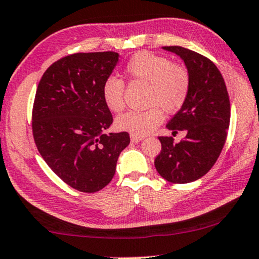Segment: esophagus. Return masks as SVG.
Listing matches in <instances>:
<instances>
[{
  "label": "esophagus",
  "instance_id": "esophagus-1",
  "mask_svg": "<svg viewBox=\"0 0 259 259\" xmlns=\"http://www.w3.org/2000/svg\"><path fill=\"white\" fill-rule=\"evenodd\" d=\"M130 140H132V142H134V143H139V142H141V141H143L144 140V137L143 136H137V135H130Z\"/></svg>",
  "mask_w": 259,
  "mask_h": 259
}]
</instances>
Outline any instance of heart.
<instances>
[{"label":"heart","instance_id":"b5f03b06","mask_svg":"<svg viewBox=\"0 0 259 259\" xmlns=\"http://www.w3.org/2000/svg\"><path fill=\"white\" fill-rule=\"evenodd\" d=\"M126 73L134 80L149 84L148 102L160 105L167 112L178 111L187 98L189 91L187 71L179 65L171 64L167 58L142 52L129 60ZM102 92L105 104L111 111L119 112L123 110L124 84L120 79L109 77L103 84ZM157 105L147 110L123 113L116 120L117 127L133 135H148L163 119V113Z\"/></svg>","mask_w":259,"mask_h":259}]
</instances>
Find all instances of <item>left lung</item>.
<instances>
[{
    "label": "left lung",
    "instance_id": "obj_1",
    "mask_svg": "<svg viewBox=\"0 0 259 259\" xmlns=\"http://www.w3.org/2000/svg\"><path fill=\"white\" fill-rule=\"evenodd\" d=\"M185 63L189 91L168 130L186 132L185 140L173 143L171 137H158L162 150L155 158L158 174L173 184H188L202 178L222 153L230 126L231 106L224 78L211 60L180 46H165Z\"/></svg>",
    "mask_w": 259,
    "mask_h": 259
}]
</instances>
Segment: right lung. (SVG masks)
I'll return each instance as SVG.
<instances>
[{"mask_svg":"<svg viewBox=\"0 0 259 259\" xmlns=\"http://www.w3.org/2000/svg\"><path fill=\"white\" fill-rule=\"evenodd\" d=\"M119 60L116 52L67 55L45 72L33 106V135L50 168L72 188L95 193L112 180L129 134L109 133L112 115L103 84Z\"/></svg>","mask_w":259,"mask_h":259,"instance_id":"obj_1","label":"right lung"}]
</instances>
